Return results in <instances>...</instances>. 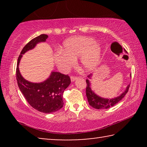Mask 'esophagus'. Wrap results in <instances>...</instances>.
<instances>
[{"instance_id":"1","label":"esophagus","mask_w":147,"mask_h":147,"mask_svg":"<svg viewBox=\"0 0 147 147\" xmlns=\"http://www.w3.org/2000/svg\"><path fill=\"white\" fill-rule=\"evenodd\" d=\"M77 78H78V77H77V76H71V82H74V80H76Z\"/></svg>"}]
</instances>
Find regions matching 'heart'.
Here are the masks:
<instances>
[{"instance_id": "1", "label": "heart", "mask_w": 147, "mask_h": 147, "mask_svg": "<svg viewBox=\"0 0 147 147\" xmlns=\"http://www.w3.org/2000/svg\"><path fill=\"white\" fill-rule=\"evenodd\" d=\"M78 56L82 67L84 70H93L100 61V46L91 38L74 37L65 42L63 50L56 52L54 59L58 67L67 71L74 65L75 59Z\"/></svg>"}]
</instances>
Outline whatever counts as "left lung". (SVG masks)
Here are the masks:
<instances>
[{"label":"left lung","instance_id":"left-lung-1","mask_svg":"<svg viewBox=\"0 0 147 147\" xmlns=\"http://www.w3.org/2000/svg\"><path fill=\"white\" fill-rule=\"evenodd\" d=\"M92 74H89L88 75V78H91ZM86 96L88 98V102L91 107L93 108L98 109H108L111 108V107L117 104L119 101L123 99L126 94L128 93L129 88H130V85H128L126 88V90L123 92L120 96H117V97L108 99V98H101L100 96L96 95V94L94 93V92L91 90L90 87V82H89V80H86Z\"/></svg>","mask_w":147,"mask_h":147}]
</instances>
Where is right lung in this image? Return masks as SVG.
<instances>
[{"mask_svg": "<svg viewBox=\"0 0 147 147\" xmlns=\"http://www.w3.org/2000/svg\"><path fill=\"white\" fill-rule=\"evenodd\" d=\"M47 38V35L41 34L30 41L21 52L16 68V78L20 91L32 108L45 113L55 112L63 107V93L71 84L70 77L68 74L52 72L47 80L41 83H32L21 76L19 64L26 52L34 49L38 43L45 41Z\"/></svg>", "mask_w": 147, "mask_h": 147, "instance_id": "1", "label": "right lung"}]
</instances>
